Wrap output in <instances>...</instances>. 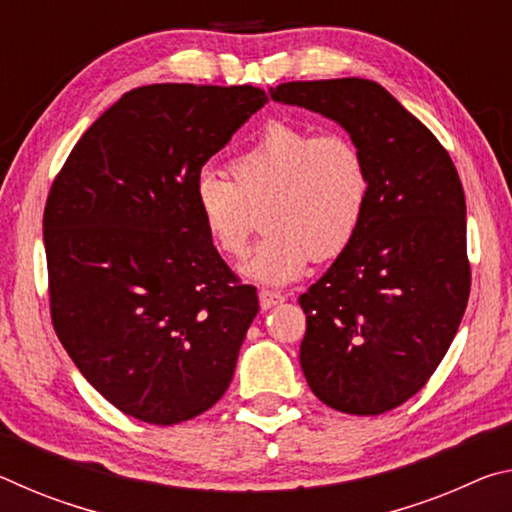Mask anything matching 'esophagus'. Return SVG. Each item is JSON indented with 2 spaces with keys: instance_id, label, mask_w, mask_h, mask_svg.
Returning a JSON list of instances; mask_svg holds the SVG:
<instances>
[{
  "instance_id": "1",
  "label": "esophagus",
  "mask_w": 512,
  "mask_h": 512,
  "mask_svg": "<svg viewBox=\"0 0 512 512\" xmlns=\"http://www.w3.org/2000/svg\"><path fill=\"white\" fill-rule=\"evenodd\" d=\"M282 302H284L282 293L268 291V289L259 291V305H262V309H271V307H275V305H282Z\"/></svg>"
}]
</instances>
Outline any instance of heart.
<instances>
[{"instance_id": "obj_1", "label": "heart", "mask_w": 512, "mask_h": 512, "mask_svg": "<svg viewBox=\"0 0 512 512\" xmlns=\"http://www.w3.org/2000/svg\"><path fill=\"white\" fill-rule=\"evenodd\" d=\"M230 180L203 169L192 187L194 212L223 257H244L257 228L259 241L244 273L284 284L311 259L348 253L370 205L366 153L339 131L311 133L291 121H268L246 149L228 160Z\"/></svg>"}]
</instances>
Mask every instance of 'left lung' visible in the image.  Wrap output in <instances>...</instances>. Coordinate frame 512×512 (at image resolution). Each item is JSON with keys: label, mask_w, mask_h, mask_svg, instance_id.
Returning <instances> with one entry per match:
<instances>
[{"label": "left lung", "mask_w": 512, "mask_h": 512, "mask_svg": "<svg viewBox=\"0 0 512 512\" xmlns=\"http://www.w3.org/2000/svg\"><path fill=\"white\" fill-rule=\"evenodd\" d=\"M271 97L339 121L370 169L357 241L300 296L302 372L336 411H391L427 384L470 298L461 178L436 135L375 81H291Z\"/></svg>", "instance_id": "obj_1"}]
</instances>
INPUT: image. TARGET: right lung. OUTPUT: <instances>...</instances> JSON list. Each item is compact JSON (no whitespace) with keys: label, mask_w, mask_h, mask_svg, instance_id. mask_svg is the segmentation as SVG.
<instances>
[{"label":"right lung","mask_w":512,"mask_h":512,"mask_svg":"<svg viewBox=\"0 0 512 512\" xmlns=\"http://www.w3.org/2000/svg\"><path fill=\"white\" fill-rule=\"evenodd\" d=\"M266 101L253 85H142L94 121L51 183V323L83 377L131 418H196L235 375L257 289L207 239L192 187Z\"/></svg>","instance_id":"obj_1"}]
</instances>
